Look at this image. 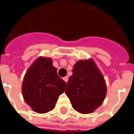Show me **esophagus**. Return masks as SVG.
Masks as SVG:
<instances>
[{
  "label": "esophagus",
  "instance_id": "obj_1",
  "mask_svg": "<svg viewBox=\"0 0 134 134\" xmlns=\"http://www.w3.org/2000/svg\"><path fill=\"white\" fill-rule=\"evenodd\" d=\"M63 80H64V81L66 82H68V77H67V76L64 77H63Z\"/></svg>",
  "mask_w": 134,
  "mask_h": 134
}]
</instances>
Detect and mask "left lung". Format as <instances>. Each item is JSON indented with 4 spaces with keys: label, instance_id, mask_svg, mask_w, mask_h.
Instances as JSON below:
<instances>
[{
    "label": "left lung",
    "instance_id": "1",
    "mask_svg": "<svg viewBox=\"0 0 134 134\" xmlns=\"http://www.w3.org/2000/svg\"><path fill=\"white\" fill-rule=\"evenodd\" d=\"M74 109L81 113L93 112L103 102L106 85L92 59L77 62L65 90Z\"/></svg>",
    "mask_w": 134,
    "mask_h": 134
}]
</instances>
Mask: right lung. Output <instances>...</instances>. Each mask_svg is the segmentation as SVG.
Listing matches in <instances>:
<instances>
[{
  "label": "right lung",
  "mask_w": 134,
  "mask_h": 134,
  "mask_svg": "<svg viewBox=\"0 0 134 134\" xmlns=\"http://www.w3.org/2000/svg\"><path fill=\"white\" fill-rule=\"evenodd\" d=\"M66 85L57 75L52 59L39 57L26 73L22 93L26 103L35 112L45 113L54 109Z\"/></svg>",
  "instance_id": "1"
}]
</instances>
